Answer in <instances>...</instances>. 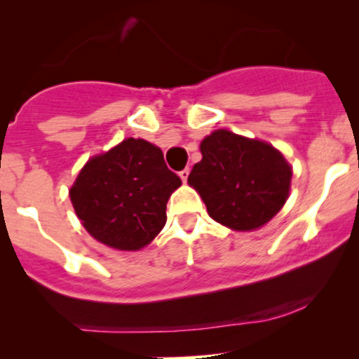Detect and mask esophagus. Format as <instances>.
<instances>
[{
	"label": "esophagus",
	"mask_w": 359,
	"mask_h": 359,
	"mask_svg": "<svg viewBox=\"0 0 359 359\" xmlns=\"http://www.w3.org/2000/svg\"><path fill=\"white\" fill-rule=\"evenodd\" d=\"M188 175H190V169H183V171H180V178H181V181H183V183H187V180H188Z\"/></svg>",
	"instance_id": "1"
}]
</instances>
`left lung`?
Instances as JSON below:
<instances>
[{"label": "left lung", "mask_w": 359, "mask_h": 359, "mask_svg": "<svg viewBox=\"0 0 359 359\" xmlns=\"http://www.w3.org/2000/svg\"><path fill=\"white\" fill-rule=\"evenodd\" d=\"M200 151L201 161L188 183L215 222L232 231H255L281 210L292 168L271 144L219 128L201 140Z\"/></svg>", "instance_id": "8db88e82"}]
</instances>
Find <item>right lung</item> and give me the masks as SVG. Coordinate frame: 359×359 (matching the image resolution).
<instances>
[{
    "instance_id": "1",
    "label": "right lung",
    "mask_w": 359,
    "mask_h": 359,
    "mask_svg": "<svg viewBox=\"0 0 359 359\" xmlns=\"http://www.w3.org/2000/svg\"><path fill=\"white\" fill-rule=\"evenodd\" d=\"M180 184L159 147L128 137L84 164L69 196L96 241L120 251H139L164 227L166 203Z\"/></svg>"
}]
</instances>
